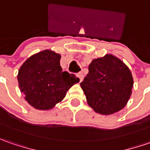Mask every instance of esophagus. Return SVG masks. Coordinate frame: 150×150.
I'll use <instances>...</instances> for the list:
<instances>
[{
    "mask_svg": "<svg viewBox=\"0 0 150 150\" xmlns=\"http://www.w3.org/2000/svg\"><path fill=\"white\" fill-rule=\"evenodd\" d=\"M77 75H78V77L79 78L80 82H82V81H83V73L82 72H78Z\"/></svg>",
    "mask_w": 150,
    "mask_h": 150,
    "instance_id": "34e87169",
    "label": "esophagus"
}]
</instances>
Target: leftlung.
I'll return each mask as SVG.
<instances>
[{
  "instance_id": "1",
  "label": "left lung",
  "mask_w": 150,
  "mask_h": 150,
  "mask_svg": "<svg viewBox=\"0 0 150 150\" xmlns=\"http://www.w3.org/2000/svg\"><path fill=\"white\" fill-rule=\"evenodd\" d=\"M133 84L129 67L116 57L107 54L92 61L80 85L88 105L96 112L109 115L126 105Z\"/></svg>"
}]
</instances>
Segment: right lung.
I'll list each match as a JSON object with an SVG mask.
<instances>
[{
	"label": "right lung",
	"mask_w": 150,
	"mask_h": 150,
	"mask_svg": "<svg viewBox=\"0 0 150 150\" xmlns=\"http://www.w3.org/2000/svg\"><path fill=\"white\" fill-rule=\"evenodd\" d=\"M60 59V54L45 50L30 57L20 67L17 76L20 90L33 108H52L79 82L74 74L62 71Z\"/></svg>",
	"instance_id": "right-lung-1"
}]
</instances>
